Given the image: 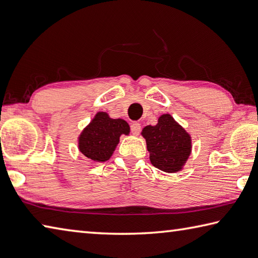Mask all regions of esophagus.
Listing matches in <instances>:
<instances>
[{
    "label": "esophagus",
    "instance_id": "1",
    "mask_svg": "<svg viewBox=\"0 0 258 258\" xmlns=\"http://www.w3.org/2000/svg\"><path fill=\"white\" fill-rule=\"evenodd\" d=\"M130 129H131V133H133L135 136H137L140 130H142V125H140V123L138 122H133L130 125Z\"/></svg>",
    "mask_w": 258,
    "mask_h": 258
}]
</instances>
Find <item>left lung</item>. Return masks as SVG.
Segmentation results:
<instances>
[{
  "label": "left lung",
  "instance_id": "obj_1",
  "mask_svg": "<svg viewBox=\"0 0 258 258\" xmlns=\"http://www.w3.org/2000/svg\"><path fill=\"white\" fill-rule=\"evenodd\" d=\"M142 135L155 167L166 173L181 171L191 154V137L171 114L160 115L158 123L145 127Z\"/></svg>",
  "mask_w": 258,
  "mask_h": 258
}]
</instances>
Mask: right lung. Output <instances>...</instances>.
I'll return each mask as SVG.
<instances>
[{
  "mask_svg": "<svg viewBox=\"0 0 258 258\" xmlns=\"http://www.w3.org/2000/svg\"><path fill=\"white\" fill-rule=\"evenodd\" d=\"M129 124L124 120L98 112L79 137L80 152L92 162H105L112 156L120 136L129 135Z\"/></svg>",
  "mask_w": 258,
  "mask_h": 258,
  "instance_id": "add662e5",
  "label": "right lung"
}]
</instances>
